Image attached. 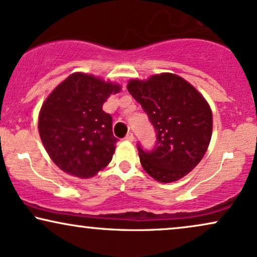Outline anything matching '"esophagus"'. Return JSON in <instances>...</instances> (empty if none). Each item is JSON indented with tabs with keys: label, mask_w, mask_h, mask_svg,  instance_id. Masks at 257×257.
I'll list each match as a JSON object with an SVG mask.
<instances>
[{
	"label": "esophagus",
	"mask_w": 257,
	"mask_h": 257,
	"mask_svg": "<svg viewBox=\"0 0 257 257\" xmlns=\"http://www.w3.org/2000/svg\"><path fill=\"white\" fill-rule=\"evenodd\" d=\"M125 139H126V141H128V142H134L135 141V136H134V134H132V132H128V134L126 135Z\"/></svg>",
	"instance_id": "34e87169"
}]
</instances>
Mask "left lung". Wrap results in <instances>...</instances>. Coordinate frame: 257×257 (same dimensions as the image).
<instances>
[{"instance_id":"8db88e82","label":"left lung","mask_w":257,"mask_h":257,"mask_svg":"<svg viewBox=\"0 0 257 257\" xmlns=\"http://www.w3.org/2000/svg\"><path fill=\"white\" fill-rule=\"evenodd\" d=\"M127 90L141 103L156 131L150 151L138 144L141 164L158 182L180 180L198 166L212 136L207 101L186 80L174 74L131 80Z\"/></svg>"}]
</instances>
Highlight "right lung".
<instances>
[{
  "label": "right lung",
  "instance_id": "1",
  "mask_svg": "<svg viewBox=\"0 0 257 257\" xmlns=\"http://www.w3.org/2000/svg\"><path fill=\"white\" fill-rule=\"evenodd\" d=\"M120 89L119 84L76 72L43 103L38 122L41 142L63 172L87 179L112 161L118 139L102 104Z\"/></svg>",
  "mask_w": 257,
  "mask_h": 257
}]
</instances>
